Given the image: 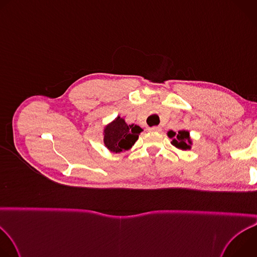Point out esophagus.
<instances>
[{"instance_id":"1","label":"esophagus","mask_w":257,"mask_h":257,"mask_svg":"<svg viewBox=\"0 0 257 257\" xmlns=\"http://www.w3.org/2000/svg\"><path fill=\"white\" fill-rule=\"evenodd\" d=\"M151 132H161L162 131V128L160 126H155V127H152L149 129Z\"/></svg>"}]
</instances>
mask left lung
Listing matches in <instances>:
<instances>
[{"mask_svg": "<svg viewBox=\"0 0 257 257\" xmlns=\"http://www.w3.org/2000/svg\"><path fill=\"white\" fill-rule=\"evenodd\" d=\"M169 138L172 139L171 144L175 146L176 149L181 151H189L192 148L193 140L190 136V132L188 130H180L176 133L173 130L167 132Z\"/></svg>", "mask_w": 257, "mask_h": 257, "instance_id": "1", "label": "left lung"}]
</instances>
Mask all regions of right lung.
<instances>
[{"label": "right lung", "mask_w": 257, "mask_h": 257, "mask_svg": "<svg viewBox=\"0 0 257 257\" xmlns=\"http://www.w3.org/2000/svg\"><path fill=\"white\" fill-rule=\"evenodd\" d=\"M142 131L138 125L127 124L124 118L118 116L103 127V144L107 151L114 154L129 151Z\"/></svg>", "instance_id": "right-lung-1"}]
</instances>
